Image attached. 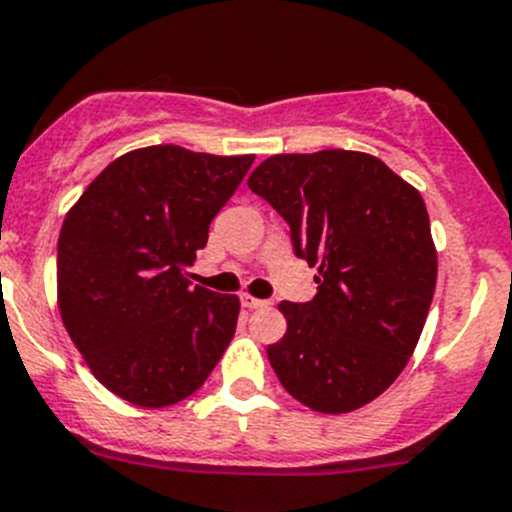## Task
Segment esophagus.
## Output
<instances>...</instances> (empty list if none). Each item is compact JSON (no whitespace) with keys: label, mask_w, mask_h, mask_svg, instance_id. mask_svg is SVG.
Masks as SVG:
<instances>
[{"label":"esophagus","mask_w":512,"mask_h":512,"mask_svg":"<svg viewBox=\"0 0 512 512\" xmlns=\"http://www.w3.org/2000/svg\"><path fill=\"white\" fill-rule=\"evenodd\" d=\"M240 302H242V307H247V309H262V307H267V299L250 297V294H240Z\"/></svg>","instance_id":"esophagus-1"}]
</instances>
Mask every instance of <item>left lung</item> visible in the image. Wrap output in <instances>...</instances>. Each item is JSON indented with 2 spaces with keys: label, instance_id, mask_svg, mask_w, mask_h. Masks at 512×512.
Segmentation results:
<instances>
[{
  "label": "left lung",
  "instance_id": "obj_1",
  "mask_svg": "<svg viewBox=\"0 0 512 512\" xmlns=\"http://www.w3.org/2000/svg\"><path fill=\"white\" fill-rule=\"evenodd\" d=\"M289 225L297 257L319 267L309 302H282L287 332L267 347L299 404L347 414L404 371L436 289L426 205L379 158L354 151L272 156L247 180Z\"/></svg>",
  "mask_w": 512,
  "mask_h": 512
}]
</instances>
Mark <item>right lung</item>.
<instances>
[{
  "label": "right lung",
  "instance_id": "obj_1",
  "mask_svg": "<svg viewBox=\"0 0 512 512\" xmlns=\"http://www.w3.org/2000/svg\"><path fill=\"white\" fill-rule=\"evenodd\" d=\"M252 160L141 148L113 160L66 215L61 319L96 379L128 404L188 399L225 354L240 302L190 287L185 267Z\"/></svg>",
  "mask_w": 512,
  "mask_h": 512
}]
</instances>
